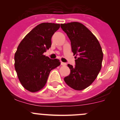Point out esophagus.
<instances>
[{
    "label": "esophagus",
    "mask_w": 120,
    "mask_h": 120,
    "mask_svg": "<svg viewBox=\"0 0 120 120\" xmlns=\"http://www.w3.org/2000/svg\"><path fill=\"white\" fill-rule=\"evenodd\" d=\"M61 66H66V65H67V63H64V62H62V61H61Z\"/></svg>",
    "instance_id": "34e87169"
}]
</instances>
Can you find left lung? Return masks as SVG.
<instances>
[{"label":"left lung","instance_id":"1","mask_svg":"<svg viewBox=\"0 0 120 120\" xmlns=\"http://www.w3.org/2000/svg\"><path fill=\"white\" fill-rule=\"evenodd\" d=\"M61 28L71 41L74 55L77 56L75 67L67 65L70 74L64 80L72 89L83 90L92 84L101 70V48L95 36L81 23L61 24Z\"/></svg>","mask_w":120,"mask_h":120}]
</instances>
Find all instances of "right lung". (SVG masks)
Instances as JSON below:
<instances>
[{
	"label": "right lung",
	"instance_id": "add662e5",
	"mask_svg": "<svg viewBox=\"0 0 120 120\" xmlns=\"http://www.w3.org/2000/svg\"><path fill=\"white\" fill-rule=\"evenodd\" d=\"M59 28V24L41 23L24 37L18 46L14 67L22 86L31 92L42 89L51 70L60 65L58 59L43 55L51 47L52 37Z\"/></svg>",
	"mask_w": 120,
	"mask_h": 120
}]
</instances>
